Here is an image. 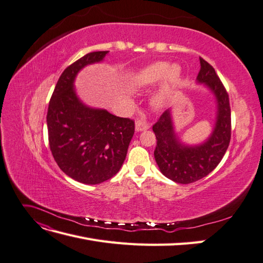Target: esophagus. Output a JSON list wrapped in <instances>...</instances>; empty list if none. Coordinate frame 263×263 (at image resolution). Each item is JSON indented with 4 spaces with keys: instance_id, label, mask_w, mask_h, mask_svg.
Masks as SVG:
<instances>
[{
    "instance_id": "obj_1",
    "label": "esophagus",
    "mask_w": 263,
    "mask_h": 263,
    "mask_svg": "<svg viewBox=\"0 0 263 263\" xmlns=\"http://www.w3.org/2000/svg\"><path fill=\"white\" fill-rule=\"evenodd\" d=\"M149 128H150V125L144 121H138V122H136V124H135V129H136V132L147 130Z\"/></svg>"
}]
</instances>
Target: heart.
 <instances>
[{"label":"heart","instance_id":"heart-1","mask_svg":"<svg viewBox=\"0 0 263 263\" xmlns=\"http://www.w3.org/2000/svg\"><path fill=\"white\" fill-rule=\"evenodd\" d=\"M181 74V68L178 65H168L164 61H158L142 68L134 78L136 86H151L163 78L162 84L151 99V104L161 107L170 95L172 87L177 84Z\"/></svg>","mask_w":263,"mask_h":263}]
</instances>
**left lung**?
<instances>
[{
	"mask_svg": "<svg viewBox=\"0 0 263 263\" xmlns=\"http://www.w3.org/2000/svg\"><path fill=\"white\" fill-rule=\"evenodd\" d=\"M201 69L196 82L204 84L214 98L215 123L210 136L196 145L183 142L174 129L171 108L166 109L153 126L157 138L155 159L161 173L168 179L189 184L211 173L224 157L230 141V106L224 85L214 68L200 58Z\"/></svg>",
	"mask_w": 263,
	"mask_h": 263,
	"instance_id": "left-lung-1",
	"label": "left lung"
}]
</instances>
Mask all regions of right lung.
I'll return each instance as SVG.
<instances>
[{
    "label": "right lung",
    "mask_w": 263,
    "mask_h": 263,
    "mask_svg": "<svg viewBox=\"0 0 263 263\" xmlns=\"http://www.w3.org/2000/svg\"><path fill=\"white\" fill-rule=\"evenodd\" d=\"M108 51L90 52L70 65L55 84L47 112L51 154L68 177L99 184L121 169L135 133L134 121L85 105L76 92L78 73L104 60Z\"/></svg>",
    "instance_id": "add662e5"
}]
</instances>
